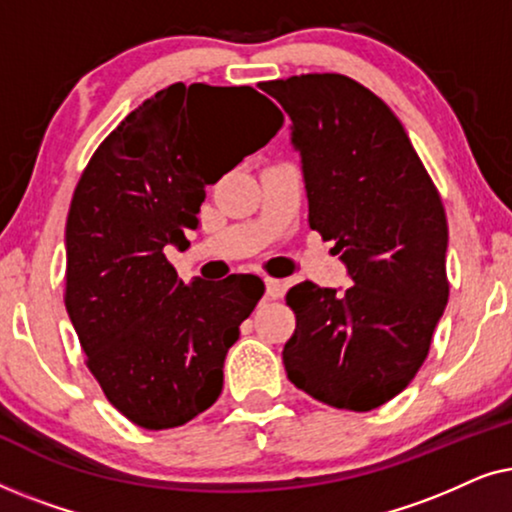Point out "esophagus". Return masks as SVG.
Returning a JSON list of instances; mask_svg holds the SVG:
<instances>
[{"mask_svg": "<svg viewBox=\"0 0 512 512\" xmlns=\"http://www.w3.org/2000/svg\"><path fill=\"white\" fill-rule=\"evenodd\" d=\"M284 293V282H279V279H272V277H265V296L270 300H277L282 298Z\"/></svg>", "mask_w": 512, "mask_h": 512, "instance_id": "34e87169", "label": "esophagus"}]
</instances>
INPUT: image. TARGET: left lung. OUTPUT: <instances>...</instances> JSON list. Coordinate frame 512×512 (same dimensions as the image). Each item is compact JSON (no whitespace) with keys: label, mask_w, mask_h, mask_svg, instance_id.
<instances>
[{"label":"left lung","mask_w":512,"mask_h":512,"mask_svg":"<svg viewBox=\"0 0 512 512\" xmlns=\"http://www.w3.org/2000/svg\"><path fill=\"white\" fill-rule=\"evenodd\" d=\"M291 118L310 228L333 240L352 286L286 293L296 331L282 359L317 401L368 412L417 375L443 317L447 219L408 132L387 104L342 74L263 83Z\"/></svg>","instance_id":"obj_1"}]
</instances>
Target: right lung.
Instances as JSON below:
<instances>
[{
	"mask_svg": "<svg viewBox=\"0 0 512 512\" xmlns=\"http://www.w3.org/2000/svg\"><path fill=\"white\" fill-rule=\"evenodd\" d=\"M284 116L251 86L172 83L93 153L69 205L65 305L114 408L149 431L205 412L265 286L256 275L184 284L165 249L200 226L205 186L263 149Z\"/></svg>",
	"mask_w": 512,
	"mask_h": 512,
	"instance_id": "add662e5",
	"label": "right lung"
}]
</instances>
